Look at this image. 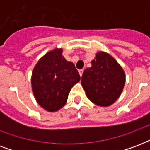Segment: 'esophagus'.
Instances as JSON below:
<instances>
[{"instance_id":"obj_1","label":"esophagus","mask_w":150,"mask_h":150,"mask_svg":"<svg viewBox=\"0 0 150 150\" xmlns=\"http://www.w3.org/2000/svg\"><path fill=\"white\" fill-rule=\"evenodd\" d=\"M83 71H84L83 69H79V73L80 76H82V74H83Z\"/></svg>"}]
</instances>
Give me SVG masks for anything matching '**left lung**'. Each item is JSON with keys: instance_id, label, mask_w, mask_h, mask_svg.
<instances>
[{"instance_id": "8db88e82", "label": "left lung", "mask_w": 150, "mask_h": 150, "mask_svg": "<svg viewBox=\"0 0 150 150\" xmlns=\"http://www.w3.org/2000/svg\"><path fill=\"white\" fill-rule=\"evenodd\" d=\"M81 82L92 102L99 106H109L121 95L125 75L110 55L99 52L92 61L91 67L85 69Z\"/></svg>"}]
</instances>
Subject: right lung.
Segmentation results:
<instances>
[{"label":"right lung","mask_w":150,"mask_h":150,"mask_svg":"<svg viewBox=\"0 0 150 150\" xmlns=\"http://www.w3.org/2000/svg\"><path fill=\"white\" fill-rule=\"evenodd\" d=\"M79 80L75 64L66 61L61 49H55L48 52L35 66L32 88L39 104L54 112L65 104L71 89Z\"/></svg>","instance_id":"add662e5"}]
</instances>
